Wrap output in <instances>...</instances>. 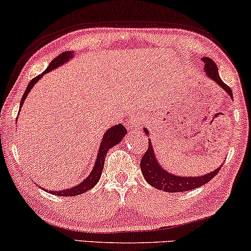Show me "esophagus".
Segmentation results:
<instances>
[{
  "instance_id": "obj_1",
  "label": "esophagus",
  "mask_w": 251,
  "mask_h": 251,
  "mask_svg": "<svg viewBox=\"0 0 251 251\" xmlns=\"http://www.w3.org/2000/svg\"><path fill=\"white\" fill-rule=\"evenodd\" d=\"M143 122H144V120H143V116L139 115V114H135V115H131L129 119V126L131 129H137L138 126H141L143 125Z\"/></svg>"
}]
</instances>
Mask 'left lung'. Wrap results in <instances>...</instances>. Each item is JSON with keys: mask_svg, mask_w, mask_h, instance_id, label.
<instances>
[{"mask_svg": "<svg viewBox=\"0 0 251 251\" xmlns=\"http://www.w3.org/2000/svg\"><path fill=\"white\" fill-rule=\"evenodd\" d=\"M201 61L204 62L203 70L206 74V77H209L211 80L217 83L230 98H233L230 87L227 86L221 80L216 63L206 56H203ZM143 130H144L145 135L150 136L149 129L144 128ZM220 168L221 165L218 168L213 169V172H211V173L200 175V176H180V175H175L171 173V172H168L167 169H165L160 162H159L157 157H155L151 139H149V149L146 151V153L143 155L141 160V169L143 176L148 181V183L151 184L152 187H154L155 189L162 190L165 193H183V191H189L195 189V188L201 187V185L207 183L210 180H212L219 173Z\"/></svg>", "mask_w": 251, "mask_h": 251, "instance_id": "1", "label": "left lung"}]
</instances>
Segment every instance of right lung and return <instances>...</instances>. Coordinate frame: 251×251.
<instances>
[{
	"instance_id": "1",
	"label": "right lung",
	"mask_w": 251,
	"mask_h": 251,
	"mask_svg": "<svg viewBox=\"0 0 251 251\" xmlns=\"http://www.w3.org/2000/svg\"><path fill=\"white\" fill-rule=\"evenodd\" d=\"M74 56H75L74 51H63V53L58 55L57 57H55L54 60L50 62V66L47 67V69L45 70L44 73L40 74L39 76H37L35 78H33V79H32L30 82V84L26 86L24 96L22 97L19 108H22L23 105H24L26 97H27V94L30 93L32 87L35 85V83H38L39 80H40L41 78L44 77L45 74L50 73V71L57 69L58 67L63 66L64 63L69 62ZM126 129L121 125V123L113 126L112 128L106 130V132L103 133V136H102L101 143H100L99 150H98V155H97L96 162H94L92 171H91L89 176H86V178H84V180L80 182L79 184L75 185V187H73V188H68V189H63V190H60V191L48 190V189H44V188H42V189L48 191V193L51 194V195H57V196H63V197L78 196V195H82L84 193H86V191H89L90 189H92L94 185L98 183V181L100 180V176H101L102 169H103V164H105V158H106L107 152H108L109 149H112L113 146L119 144V143L123 139V137L126 136Z\"/></svg>"
}]
</instances>
